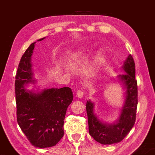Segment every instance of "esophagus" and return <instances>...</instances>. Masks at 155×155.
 I'll return each instance as SVG.
<instances>
[{"label":"esophagus","mask_w":155,"mask_h":155,"mask_svg":"<svg viewBox=\"0 0 155 155\" xmlns=\"http://www.w3.org/2000/svg\"><path fill=\"white\" fill-rule=\"evenodd\" d=\"M76 96H77V97H78V98H83V91L82 90H78L77 91V93H76Z\"/></svg>","instance_id":"obj_1"}]
</instances>
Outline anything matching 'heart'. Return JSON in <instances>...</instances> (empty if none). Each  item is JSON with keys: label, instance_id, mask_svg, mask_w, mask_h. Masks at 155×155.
<instances>
[{"label": "heart", "instance_id": "heart-1", "mask_svg": "<svg viewBox=\"0 0 155 155\" xmlns=\"http://www.w3.org/2000/svg\"><path fill=\"white\" fill-rule=\"evenodd\" d=\"M83 55H84L83 52H77L74 54L73 58H74V60L75 61V60L79 59L81 57H83ZM104 54L103 53V52H101V53H99L98 54V56H97L96 64H101V63L104 61Z\"/></svg>", "mask_w": 155, "mask_h": 155}]
</instances>
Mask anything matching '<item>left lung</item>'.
Wrapping results in <instances>:
<instances>
[{
  "instance_id": "left-lung-1",
  "label": "left lung",
  "mask_w": 155,
  "mask_h": 155,
  "mask_svg": "<svg viewBox=\"0 0 155 155\" xmlns=\"http://www.w3.org/2000/svg\"><path fill=\"white\" fill-rule=\"evenodd\" d=\"M125 74L119 75L126 89L125 101L118 121L114 124L102 123L94 114V103L87 101L89 133L96 141L102 144H112L123 140L135 124L137 107V83L135 79V65L131 54L122 67Z\"/></svg>"
}]
</instances>
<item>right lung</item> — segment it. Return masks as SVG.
Segmentation results:
<instances>
[{"instance_id": "add662e5", "label": "right lung", "mask_w": 155, "mask_h": 155, "mask_svg": "<svg viewBox=\"0 0 155 155\" xmlns=\"http://www.w3.org/2000/svg\"><path fill=\"white\" fill-rule=\"evenodd\" d=\"M35 44L22 55L15 76L17 122L31 143L44 148L55 146L64 136L65 113L73 93L68 87L48 89L38 94L25 89V85L34 82L31 59Z\"/></svg>"}]
</instances>
